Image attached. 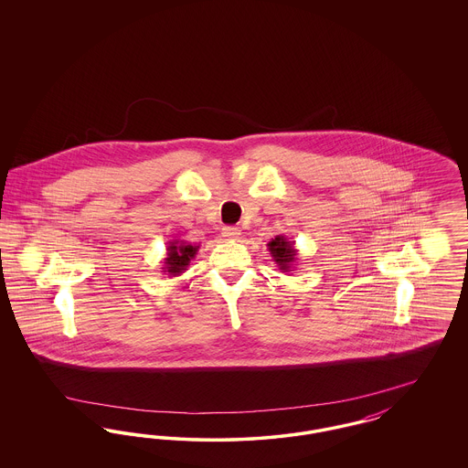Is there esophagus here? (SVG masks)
Returning <instances> with one entry per match:
<instances>
[{
  "label": "esophagus",
  "instance_id": "34e87169",
  "mask_svg": "<svg viewBox=\"0 0 468 468\" xmlns=\"http://www.w3.org/2000/svg\"><path fill=\"white\" fill-rule=\"evenodd\" d=\"M223 237L228 240H237L240 237V229L235 228V226H224Z\"/></svg>",
  "mask_w": 468,
  "mask_h": 468
}]
</instances>
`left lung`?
<instances>
[{
    "label": "left lung",
    "mask_w": 468,
    "mask_h": 468,
    "mask_svg": "<svg viewBox=\"0 0 468 468\" xmlns=\"http://www.w3.org/2000/svg\"><path fill=\"white\" fill-rule=\"evenodd\" d=\"M268 250L273 258V261L277 263L279 270L282 271H292V268L298 261V256H296V249H294V242L288 240L286 235H277L275 239H271L268 242Z\"/></svg>",
    "instance_id": "obj_1"
}]
</instances>
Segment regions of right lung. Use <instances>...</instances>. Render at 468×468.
Here are the masks:
<instances>
[{"instance_id": "1", "label": "right lung", "mask_w": 468, "mask_h": 468, "mask_svg": "<svg viewBox=\"0 0 468 468\" xmlns=\"http://www.w3.org/2000/svg\"><path fill=\"white\" fill-rule=\"evenodd\" d=\"M198 245L189 244L186 240H172L166 247V258L163 260V271L170 277H177L189 263L195 260L198 252Z\"/></svg>"}]
</instances>
